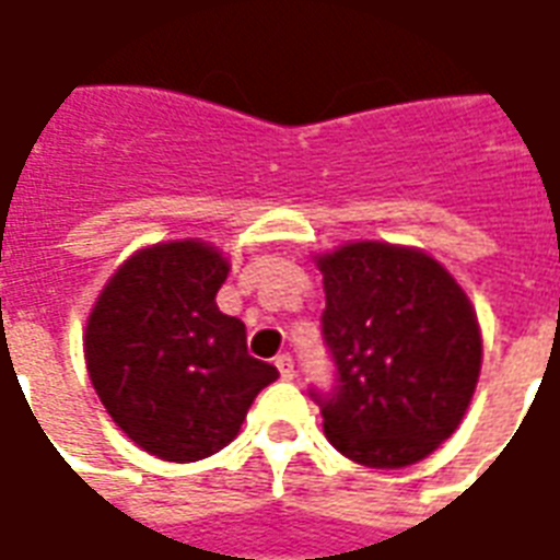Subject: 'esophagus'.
<instances>
[{
    "label": "esophagus",
    "mask_w": 560,
    "mask_h": 560,
    "mask_svg": "<svg viewBox=\"0 0 560 560\" xmlns=\"http://www.w3.org/2000/svg\"><path fill=\"white\" fill-rule=\"evenodd\" d=\"M277 370H280V375L283 378H295V361L289 358V354H277Z\"/></svg>",
    "instance_id": "34e87169"
}]
</instances>
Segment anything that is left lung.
<instances>
[{
    "instance_id": "1",
    "label": "left lung",
    "mask_w": 560,
    "mask_h": 560,
    "mask_svg": "<svg viewBox=\"0 0 560 560\" xmlns=\"http://www.w3.org/2000/svg\"><path fill=\"white\" fill-rule=\"evenodd\" d=\"M337 385L310 390L328 442L366 468H406L459 427L483 342L471 301L432 256L358 241L316 259Z\"/></svg>"
}]
</instances>
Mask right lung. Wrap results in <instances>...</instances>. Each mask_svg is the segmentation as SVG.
<instances>
[{
  "label": "right lung",
  "mask_w": 560,
  "mask_h": 560,
  "mask_svg": "<svg viewBox=\"0 0 560 560\" xmlns=\"http://www.w3.org/2000/svg\"><path fill=\"white\" fill-rule=\"evenodd\" d=\"M230 262L206 241L137 250L109 277L85 325L97 397L133 444L196 463L238 435L277 366L247 354L244 322L218 310Z\"/></svg>",
  "instance_id": "obj_1"
}]
</instances>
